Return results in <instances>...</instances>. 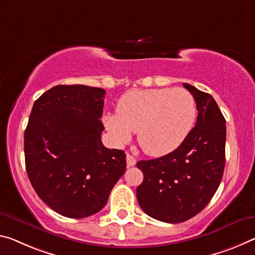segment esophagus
<instances>
[{
	"label": "esophagus",
	"instance_id": "1",
	"mask_svg": "<svg viewBox=\"0 0 255 255\" xmlns=\"http://www.w3.org/2000/svg\"><path fill=\"white\" fill-rule=\"evenodd\" d=\"M126 160H127V165H128V167H132V165L136 164V159L131 154H129V153H127Z\"/></svg>",
	"mask_w": 255,
	"mask_h": 255
}]
</instances>
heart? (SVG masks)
Listing matches in <instances>:
<instances>
[{"label":"heart","mask_w":255,"mask_h":255,"mask_svg":"<svg viewBox=\"0 0 255 255\" xmlns=\"http://www.w3.org/2000/svg\"><path fill=\"white\" fill-rule=\"evenodd\" d=\"M117 112L104 117V124L119 143L137 139L152 156L168 154L191 134L197 110L194 96L185 88L131 91L119 100Z\"/></svg>","instance_id":"b5f03b06"}]
</instances>
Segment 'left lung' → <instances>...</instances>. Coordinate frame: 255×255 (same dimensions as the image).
Returning <instances> with one entry per match:
<instances>
[{"instance_id":"obj_1","label":"left lung","mask_w":255,"mask_h":255,"mask_svg":"<svg viewBox=\"0 0 255 255\" xmlns=\"http://www.w3.org/2000/svg\"><path fill=\"white\" fill-rule=\"evenodd\" d=\"M199 111L195 127L175 151L137 162L143 183L137 201L143 211L168 224L191 219L215 195L225 169L226 120L211 95L189 84Z\"/></svg>"}]
</instances>
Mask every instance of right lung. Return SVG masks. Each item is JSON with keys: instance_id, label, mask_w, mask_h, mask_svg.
Instances as JSON below:
<instances>
[{"instance_id": "1", "label": "right lung", "mask_w": 255, "mask_h": 255, "mask_svg": "<svg viewBox=\"0 0 255 255\" xmlns=\"http://www.w3.org/2000/svg\"><path fill=\"white\" fill-rule=\"evenodd\" d=\"M103 88L58 85L35 101L25 130L28 178L39 199L68 218L107 204L126 170V154L101 140Z\"/></svg>"}]
</instances>
